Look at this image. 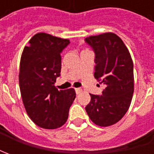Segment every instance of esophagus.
<instances>
[{"instance_id": "obj_1", "label": "esophagus", "mask_w": 154, "mask_h": 154, "mask_svg": "<svg viewBox=\"0 0 154 154\" xmlns=\"http://www.w3.org/2000/svg\"><path fill=\"white\" fill-rule=\"evenodd\" d=\"M75 92H76V94H80V92H82V89H80V88H75Z\"/></svg>"}]
</instances>
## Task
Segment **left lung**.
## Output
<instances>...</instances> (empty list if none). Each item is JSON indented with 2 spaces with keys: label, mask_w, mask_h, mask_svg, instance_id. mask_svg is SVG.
I'll return each mask as SVG.
<instances>
[{
  "label": "left lung",
  "mask_w": 154,
  "mask_h": 154,
  "mask_svg": "<svg viewBox=\"0 0 154 154\" xmlns=\"http://www.w3.org/2000/svg\"><path fill=\"white\" fill-rule=\"evenodd\" d=\"M86 42L95 52L94 78L105 86L101 96L91 94L86 106L96 125L108 127L119 122L130 106L134 92V64L130 53L116 34L90 36Z\"/></svg>",
  "instance_id": "obj_1"
}]
</instances>
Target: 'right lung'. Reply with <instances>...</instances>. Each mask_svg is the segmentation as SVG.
<instances>
[{
	"label": "right lung",
	"mask_w": 154,
	"mask_h": 154,
	"mask_svg": "<svg viewBox=\"0 0 154 154\" xmlns=\"http://www.w3.org/2000/svg\"><path fill=\"white\" fill-rule=\"evenodd\" d=\"M68 44V39L39 32L30 39L21 55L22 101L31 120L43 128L62 127L76 97L74 88L58 90L55 86L62 68L61 52Z\"/></svg>",
	"instance_id": "1"
}]
</instances>
